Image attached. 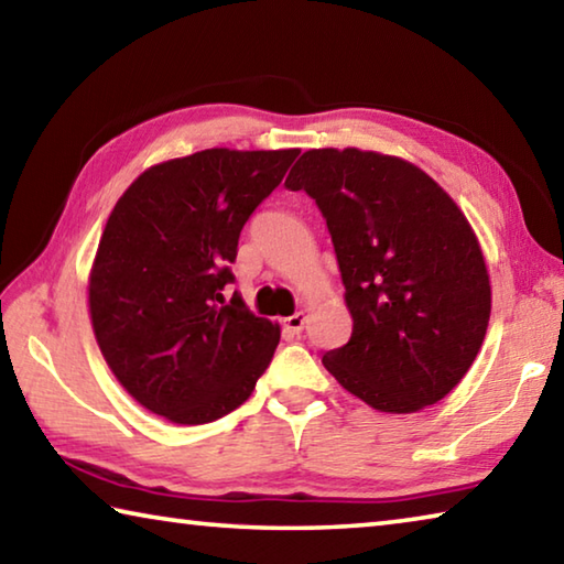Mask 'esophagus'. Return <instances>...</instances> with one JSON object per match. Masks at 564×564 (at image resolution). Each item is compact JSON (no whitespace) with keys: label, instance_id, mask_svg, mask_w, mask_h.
I'll use <instances>...</instances> for the list:
<instances>
[{"label":"esophagus","instance_id":"obj_1","mask_svg":"<svg viewBox=\"0 0 564 564\" xmlns=\"http://www.w3.org/2000/svg\"><path fill=\"white\" fill-rule=\"evenodd\" d=\"M305 321H308V316H305V311H299V313H293V316L285 318L283 326L289 328V330H293V333H301L305 328Z\"/></svg>","mask_w":564,"mask_h":564}]
</instances>
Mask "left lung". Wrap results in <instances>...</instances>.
Segmentation results:
<instances>
[{"instance_id":"obj_1","label":"left lung","mask_w":564,"mask_h":564,"mask_svg":"<svg viewBox=\"0 0 564 564\" xmlns=\"http://www.w3.org/2000/svg\"><path fill=\"white\" fill-rule=\"evenodd\" d=\"M285 186L316 198L346 285L350 340L323 366L380 413H417L460 383L490 321L480 241L451 194L410 161L311 149Z\"/></svg>"}]
</instances>
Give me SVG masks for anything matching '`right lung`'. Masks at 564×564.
<instances>
[{
	"mask_svg": "<svg viewBox=\"0 0 564 564\" xmlns=\"http://www.w3.org/2000/svg\"><path fill=\"white\" fill-rule=\"evenodd\" d=\"M299 149H206L149 166L123 191L89 271L94 338L113 378L176 425L243 405L281 340L241 295L228 263L248 216Z\"/></svg>",
	"mask_w": 564,
	"mask_h": 564,
	"instance_id": "add662e5",
	"label": "right lung"
}]
</instances>
